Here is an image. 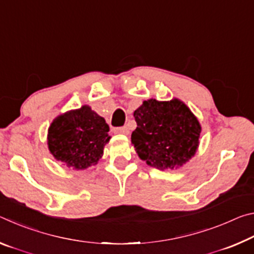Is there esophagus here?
<instances>
[{"label": "esophagus", "mask_w": 254, "mask_h": 254, "mask_svg": "<svg viewBox=\"0 0 254 254\" xmlns=\"http://www.w3.org/2000/svg\"><path fill=\"white\" fill-rule=\"evenodd\" d=\"M114 132L115 133H121V134H128L130 130H128L127 127H115Z\"/></svg>", "instance_id": "34e87169"}]
</instances>
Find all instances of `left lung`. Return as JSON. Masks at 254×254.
I'll return each instance as SVG.
<instances>
[{
	"instance_id": "8db88e82",
	"label": "left lung",
	"mask_w": 254,
	"mask_h": 254,
	"mask_svg": "<svg viewBox=\"0 0 254 254\" xmlns=\"http://www.w3.org/2000/svg\"><path fill=\"white\" fill-rule=\"evenodd\" d=\"M133 115L137 127L132 132V143L149 166L174 169L194 157L201 128L183 102L144 101Z\"/></svg>"
}]
</instances>
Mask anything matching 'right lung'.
Segmentation results:
<instances>
[{"instance_id":"obj_1","label":"right lung","mask_w":254,"mask_h":254,"mask_svg":"<svg viewBox=\"0 0 254 254\" xmlns=\"http://www.w3.org/2000/svg\"><path fill=\"white\" fill-rule=\"evenodd\" d=\"M105 120L85 105L54 120L48 130V147L53 156L77 170L95 165L109 142Z\"/></svg>"}]
</instances>
